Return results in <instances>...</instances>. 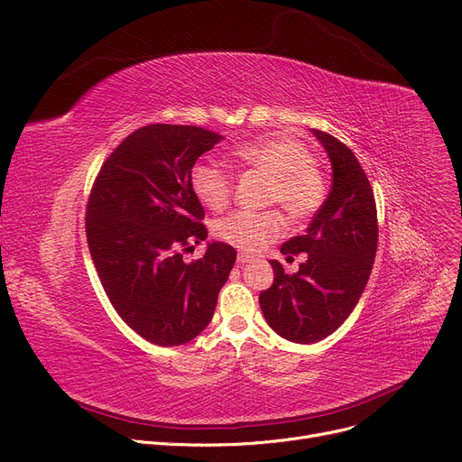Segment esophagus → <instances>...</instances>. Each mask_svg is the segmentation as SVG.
Wrapping results in <instances>:
<instances>
[{
  "instance_id": "34e87169",
  "label": "esophagus",
  "mask_w": 462,
  "mask_h": 462,
  "mask_svg": "<svg viewBox=\"0 0 462 462\" xmlns=\"http://www.w3.org/2000/svg\"><path fill=\"white\" fill-rule=\"evenodd\" d=\"M254 257L252 255H246V254H238V259H236V263L238 264H246V263H250Z\"/></svg>"
}]
</instances>
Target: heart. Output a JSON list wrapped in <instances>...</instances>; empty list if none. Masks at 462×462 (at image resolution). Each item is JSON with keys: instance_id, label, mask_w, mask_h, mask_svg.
Here are the masks:
<instances>
[{"instance_id": "1", "label": "heart", "mask_w": 462, "mask_h": 462, "mask_svg": "<svg viewBox=\"0 0 462 462\" xmlns=\"http://www.w3.org/2000/svg\"><path fill=\"white\" fill-rule=\"evenodd\" d=\"M233 154L244 166L268 177L266 205L280 203L294 222L311 218L327 199V184L315 168V156L302 142L289 135H264L255 142L236 145ZM189 186L198 201L216 212L231 203L235 188L229 171L210 162H199L192 168ZM283 231L285 218L274 208L263 212L238 210L212 226L216 238L248 254L263 250Z\"/></svg>"}]
</instances>
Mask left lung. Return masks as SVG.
Wrapping results in <instances>:
<instances>
[{"instance_id": "1", "label": "left lung", "mask_w": 462, "mask_h": 462, "mask_svg": "<svg viewBox=\"0 0 462 462\" xmlns=\"http://www.w3.org/2000/svg\"><path fill=\"white\" fill-rule=\"evenodd\" d=\"M332 162V189L306 235L282 246V254H308L296 274L270 261L274 283L259 294L261 311L282 337L317 343L334 334L358 304L373 270L378 222L373 188L358 158L328 132L313 128Z\"/></svg>"}]
</instances>
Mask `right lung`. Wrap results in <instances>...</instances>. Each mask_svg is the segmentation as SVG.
<instances>
[{"label":"right lung","instance_id":"1","mask_svg":"<svg viewBox=\"0 0 462 462\" xmlns=\"http://www.w3.org/2000/svg\"><path fill=\"white\" fill-rule=\"evenodd\" d=\"M222 140L192 125H147L106 158L88 201L86 235L112 306L143 339L175 346L199 336L214 315L236 252L207 238L205 210L189 186L198 158Z\"/></svg>","mask_w":462,"mask_h":462}]
</instances>
